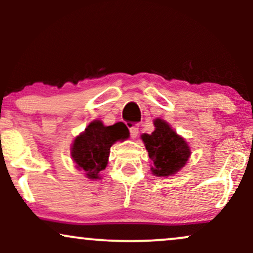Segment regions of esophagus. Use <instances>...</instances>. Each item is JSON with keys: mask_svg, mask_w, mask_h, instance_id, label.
Listing matches in <instances>:
<instances>
[{"mask_svg": "<svg viewBox=\"0 0 253 253\" xmlns=\"http://www.w3.org/2000/svg\"><path fill=\"white\" fill-rule=\"evenodd\" d=\"M138 133H139V127L138 126H133V127H130V128H129V134H130V136H132V138H136Z\"/></svg>", "mask_w": 253, "mask_h": 253, "instance_id": "esophagus-1", "label": "esophagus"}]
</instances>
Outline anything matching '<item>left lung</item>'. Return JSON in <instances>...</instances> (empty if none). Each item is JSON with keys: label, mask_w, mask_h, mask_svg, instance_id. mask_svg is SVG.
I'll return each instance as SVG.
<instances>
[{"label": "left lung", "mask_w": 253, "mask_h": 253, "mask_svg": "<svg viewBox=\"0 0 253 253\" xmlns=\"http://www.w3.org/2000/svg\"><path fill=\"white\" fill-rule=\"evenodd\" d=\"M155 127L151 134L141 135L150 159L153 162L151 170L156 176H171L187 163L190 156L189 146L164 120L156 119Z\"/></svg>", "instance_id": "8db88e82"}]
</instances>
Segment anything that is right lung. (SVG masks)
I'll return each instance as SVG.
<instances>
[{
  "label": "right lung",
  "instance_id": "1",
  "mask_svg": "<svg viewBox=\"0 0 253 253\" xmlns=\"http://www.w3.org/2000/svg\"><path fill=\"white\" fill-rule=\"evenodd\" d=\"M128 134V129L120 124L104 126L101 121H92L75 139L71 149L74 162L78 169L85 171L88 178H100L98 173L106 169L112 145L118 140H125Z\"/></svg>",
  "mask_w": 253,
  "mask_h": 253
}]
</instances>
